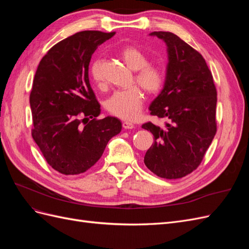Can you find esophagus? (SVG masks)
<instances>
[{"mask_svg": "<svg viewBox=\"0 0 249 249\" xmlns=\"http://www.w3.org/2000/svg\"><path fill=\"white\" fill-rule=\"evenodd\" d=\"M123 126H124V129L129 130V129H133V127H135V124L131 122H124Z\"/></svg>", "mask_w": 249, "mask_h": 249, "instance_id": "obj_1", "label": "esophagus"}]
</instances>
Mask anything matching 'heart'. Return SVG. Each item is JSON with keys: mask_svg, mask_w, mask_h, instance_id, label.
Wrapping results in <instances>:
<instances>
[{"mask_svg": "<svg viewBox=\"0 0 249 249\" xmlns=\"http://www.w3.org/2000/svg\"><path fill=\"white\" fill-rule=\"evenodd\" d=\"M120 57L130 70L137 71L135 79L148 94H156L164 85V72L159 66L148 64V57L136 47H126L120 52ZM90 78L99 88L105 87L104 64L96 60L89 71ZM144 102V94L138 87L115 91L106 102V109L116 117L131 120L136 117Z\"/></svg>", "mask_w": 249, "mask_h": 249, "instance_id": "heart-1", "label": "heart"}]
</instances>
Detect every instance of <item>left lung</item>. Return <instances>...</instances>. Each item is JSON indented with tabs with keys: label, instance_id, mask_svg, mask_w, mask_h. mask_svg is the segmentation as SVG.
Listing matches in <instances>:
<instances>
[{
	"label": "left lung",
	"instance_id": "obj_1",
	"mask_svg": "<svg viewBox=\"0 0 249 249\" xmlns=\"http://www.w3.org/2000/svg\"><path fill=\"white\" fill-rule=\"evenodd\" d=\"M167 46L164 87L149 106L150 114L167 120L142 129L155 142L144 156L146 167L163 178H179L198 167L216 134L217 91L206 60L171 32H152Z\"/></svg>",
	"mask_w": 249,
	"mask_h": 249
}]
</instances>
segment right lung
<instances>
[{
  "instance_id": "right-lung-1",
  "label": "right lung",
  "mask_w": 249,
  "mask_h": 249,
  "mask_svg": "<svg viewBox=\"0 0 249 249\" xmlns=\"http://www.w3.org/2000/svg\"><path fill=\"white\" fill-rule=\"evenodd\" d=\"M114 34L76 33L50 49L37 67L30 94L32 137L50 166L62 175L93 166L122 131L118 118H96L101 105L88 77L94 51Z\"/></svg>"
}]
</instances>
